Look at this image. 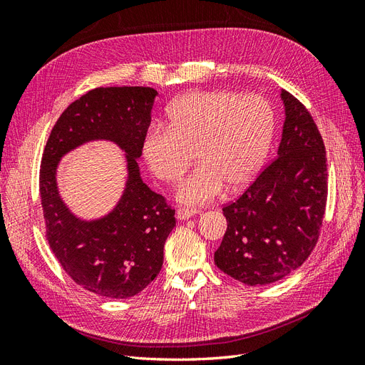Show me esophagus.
<instances>
[{"instance_id": "1", "label": "esophagus", "mask_w": 365, "mask_h": 365, "mask_svg": "<svg viewBox=\"0 0 365 365\" xmlns=\"http://www.w3.org/2000/svg\"><path fill=\"white\" fill-rule=\"evenodd\" d=\"M200 213V210L197 208H190V207H182L180 208L178 212H176V216H178V219H189L195 215Z\"/></svg>"}]
</instances>
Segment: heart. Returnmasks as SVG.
I'll list each match as a JSON object with an SVG mask.
<instances>
[{
    "mask_svg": "<svg viewBox=\"0 0 365 365\" xmlns=\"http://www.w3.org/2000/svg\"><path fill=\"white\" fill-rule=\"evenodd\" d=\"M169 126L153 125L143 138V157L158 180L175 184L196 158L201 163L178 190L187 204L212 201L224 184L250 185L263 168L274 134V113L259 94L196 91L175 101Z\"/></svg>",
    "mask_w": 365,
    "mask_h": 365,
    "instance_id": "b5f03b06",
    "label": "heart"
}]
</instances>
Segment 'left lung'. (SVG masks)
<instances>
[{
    "label": "left lung",
    "mask_w": 365,
    "mask_h": 365,
    "mask_svg": "<svg viewBox=\"0 0 365 365\" xmlns=\"http://www.w3.org/2000/svg\"><path fill=\"white\" fill-rule=\"evenodd\" d=\"M284 123L275 157L236 201L224 205L227 231L216 267L250 286L279 282L314 251L327 202V158L307 108L282 91Z\"/></svg>",
    "instance_id": "8db88e82"
}]
</instances>
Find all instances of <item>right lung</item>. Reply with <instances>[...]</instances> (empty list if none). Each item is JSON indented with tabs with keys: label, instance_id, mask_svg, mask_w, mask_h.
I'll return each instance as SVG.
<instances>
[{
	"label": "right lung",
	"instance_id": "right-lung-1",
	"mask_svg": "<svg viewBox=\"0 0 365 365\" xmlns=\"http://www.w3.org/2000/svg\"><path fill=\"white\" fill-rule=\"evenodd\" d=\"M157 96L149 86L88 91L58 118L42 153L39 193L48 245L77 284L101 297H134L155 280L175 227V208L143 182L137 164ZM91 139H111L127 152L128 181L113 212L88 223L61 202L56 169L65 153Z\"/></svg>",
	"mask_w": 365,
	"mask_h": 365
}]
</instances>
